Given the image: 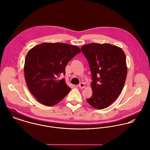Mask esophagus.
Returning a JSON list of instances; mask_svg holds the SVG:
<instances>
[{
	"label": "esophagus",
	"mask_w": 150,
	"mask_h": 150,
	"mask_svg": "<svg viewBox=\"0 0 150 150\" xmlns=\"http://www.w3.org/2000/svg\"><path fill=\"white\" fill-rule=\"evenodd\" d=\"M78 87H79L80 89H83V88H84L85 87V83H83V82L80 83L79 84V85H78Z\"/></svg>",
	"instance_id": "1"
}]
</instances>
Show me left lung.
I'll list each match as a JSON object with an SVG mask.
<instances>
[{"label": "left lung", "mask_w": 150, "mask_h": 150, "mask_svg": "<svg viewBox=\"0 0 150 150\" xmlns=\"http://www.w3.org/2000/svg\"><path fill=\"white\" fill-rule=\"evenodd\" d=\"M92 74V96L87 99L93 108L109 106L120 95L126 79L127 67L123 50L108 43H91L81 47Z\"/></svg>", "instance_id": "obj_1"}]
</instances>
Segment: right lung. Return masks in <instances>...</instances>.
Here are the masks:
<instances>
[{
    "instance_id": "1",
    "label": "right lung",
    "mask_w": 150,
    "mask_h": 150,
    "mask_svg": "<svg viewBox=\"0 0 150 150\" xmlns=\"http://www.w3.org/2000/svg\"><path fill=\"white\" fill-rule=\"evenodd\" d=\"M81 52L77 46L65 43L44 42L27 53L24 67L27 87L41 104L51 106L58 103L71 91L65 79V67L71 59Z\"/></svg>"
}]
</instances>
